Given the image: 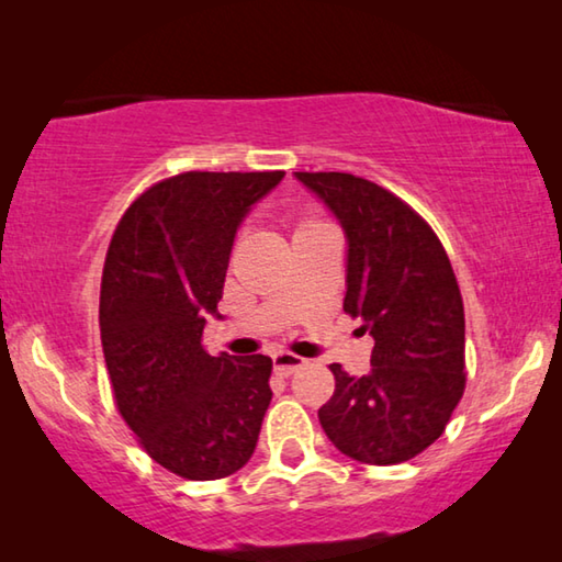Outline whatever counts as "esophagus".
<instances>
[{
  "label": "esophagus",
  "instance_id": "1",
  "mask_svg": "<svg viewBox=\"0 0 562 562\" xmlns=\"http://www.w3.org/2000/svg\"><path fill=\"white\" fill-rule=\"evenodd\" d=\"M272 361H274V372H278L280 376H290L297 372V369L304 367V359L292 355V351H278V355L272 357Z\"/></svg>",
  "mask_w": 562,
  "mask_h": 562
}]
</instances>
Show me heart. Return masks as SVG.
<instances>
[{"instance_id": "b5f03b06", "label": "heart", "mask_w": 562, "mask_h": 562, "mask_svg": "<svg viewBox=\"0 0 562 562\" xmlns=\"http://www.w3.org/2000/svg\"><path fill=\"white\" fill-rule=\"evenodd\" d=\"M319 225H327V221H322V217L317 215V213H302L300 217H297V231L294 233H300V231H310V227H319Z\"/></svg>"}]
</instances>
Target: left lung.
<instances>
[{
  "instance_id": "left-lung-1",
  "label": "left lung",
  "mask_w": 562,
  "mask_h": 562,
  "mask_svg": "<svg viewBox=\"0 0 562 562\" xmlns=\"http://www.w3.org/2000/svg\"><path fill=\"white\" fill-rule=\"evenodd\" d=\"M297 178L345 227V312L374 337L367 376L329 364L335 394L319 424L349 459L404 463L439 439L465 389V319L451 260L434 227L392 190L351 173Z\"/></svg>"
}]
</instances>
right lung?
Masks as SVG:
<instances>
[{
    "label": "right lung",
    "mask_w": 562,
    "mask_h": 562,
    "mask_svg": "<svg viewBox=\"0 0 562 562\" xmlns=\"http://www.w3.org/2000/svg\"><path fill=\"white\" fill-rule=\"evenodd\" d=\"M284 170H188L146 188L113 231L99 327L113 402L150 459L188 481L250 461L270 406L272 359L211 357L237 225Z\"/></svg>",
    "instance_id": "right-lung-1"
}]
</instances>
